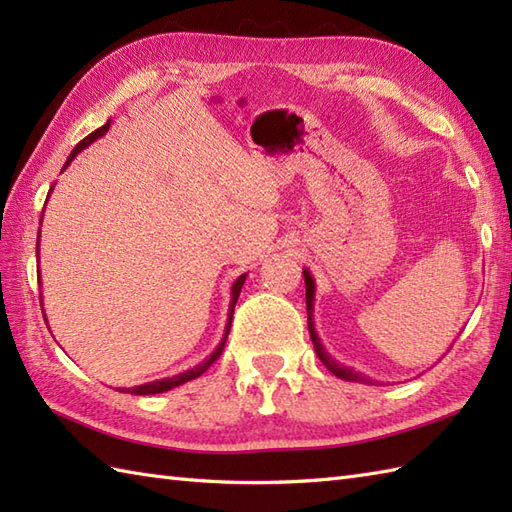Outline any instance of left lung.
<instances>
[{"label":"left lung","instance_id":"8db88e82","mask_svg":"<svg viewBox=\"0 0 512 512\" xmlns=\"http://www.w3.org/2000/svg\"><path fill=\"white\" fill-rule=\"evenodd\" d=\"M303 279H306V306H308V330H310V339L314 343V352H317V356L321 358V363L330 369V372L341 378V380H350V383H363V385H372L376 383V380H372L369 376L356 372V369L347 367L339 361H334V358L330 356V352L325 350L317 330H314V292H317V284H314V277L310 275L308 268H303Z\"/></svg>","mask_w":512,"mask_h":512}]
</instances>
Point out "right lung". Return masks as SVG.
I'll return each instance as SVG.
<instances>
[{
    "label": "right lung",
    "mask_w": 512,
    "mask_h": 512,
    "mask_svg": "<svg viewBox=\"0 0 512 512\" xmlns=\"http://www.w3.org/2000/svg\"><path fill=\"white\" fill-rule=\"evenodd\" d=\"M107 129H110V121H107L103 127H99V129H94V132L90 134V136H85L79 145H76L74 149H72V154L68 156V160H65V165H63V169L61 171H65L70 167V162L81 154V151L85 149V147H90L96 138H101V136H105L107 134ZM52 189H54V184L50 187V191H48V198H50V193H52ZM41 231V228H39ZM37 257H39V242H37ZM246 273L244 275H239L237 279H235V284H233V288H231V303H228V321H226V328H224V334H222V341L217 343V347L215 350L211 352V356H206L202 363H198L195 367H191V369H187V372H182V374H176V376H171V378H162V380H151V383H145V385H138V387H129V389H121V391H129V394H134V396H147V394H162V391H169V389H173V387H178V385H184V383H189V380H193V378H198V376H202L206 369H209L215 361H217V356L222 354V350H224V343H226V336H228V330H231V321H233V310H235V303H237V297H239V292H242V286H244V281H246ZM39 284H41V275H39ZM43 319H46V314H43ZM48 323V321H46Z\"/></svg>",
    "instance_id": "1"
}]
</instances>
